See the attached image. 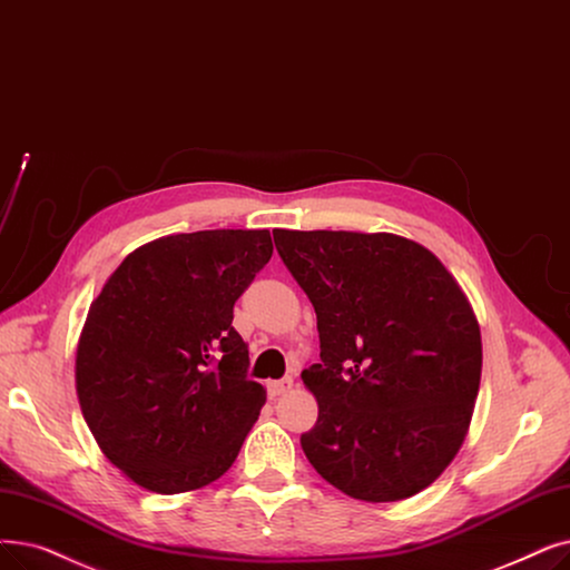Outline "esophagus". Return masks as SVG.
<instances>
[{
    "mask_svg": "<svg viewBox=\"0 0 570 570\" xmlns=\"http://www.w3.org/2000/svg\"><path fill=\"white\" fill-rule=\"evenodd\" d=\"M291 386H293V380L291 377H282V380H275V382L267 384V393L269 395H282V393L291 391Z\"/></svg>",
    "mask_w": 570,
    "mask_h": 570,
    "instance_id": "1",
    "label": "esophagus"
}]
</instances>
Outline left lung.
I'll use <instances>...</instances> for the list:
<instances>
[{
    "label": "left lung",
    "instance_id": "obj_1",
    "mask_svg": "<svg viewBox=\"0 0 570 570\" xmlns=\"http://www.w3.org/2000/svg\"><path fill=\"white\" fill-rule=\"evenodd\" d=\"M272 235L316 312L321 363L303 382L318 419L301 435L305 456L352 499L414 497L456 456L478 399L482 342L463 291L399 235Z\"/></svg>",
    "mask_w": 570,
    "mask_h": 570
}]
</instances>
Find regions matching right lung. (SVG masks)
<instances>
[{
	"label": "right lung",
	"instance_id": "1",
	"mask_svg": "<svg viewBox=\"0 0 570 570\" xmlns=\"http://www.w3.org/2000/svg\"><path fill=\"white\" fill-rule=\"evenodd\" d=\"M272 256L267 230L169 235L132 252L90 305L77 391L105 456L139 487L218 480L265 403L233 307Z\"/></svg>",
	"mask_w": 570,
	"mask_h": 570
}]
</instances>
